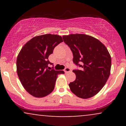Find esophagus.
Returning a JSON list of instances; mask_svg holds the SVG:
<instances>
[{"mask_svg":"<svg viewBox=\"0 0 126 126\" xmlns=\"http://www.w3.org/2000/svg\"><path fill=\"white\" fill-rule=\"evenodd\" d=\"M64 71L65 73H67V72H69L71 71V69H70L69 67H66L64 69Z\"/></svg>","mask_w":126,"mask_h":126,"instance_id":"obj_1","label":"esophagus"}]
</instances>
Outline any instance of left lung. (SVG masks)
Instances as JSON below:
<instances>
[{
  "mask_svg": "<svg viewBox=\"0 0 126 126\" xmlns=\"http://www.w3.org/2000/svg\"><path fill=\"white\" fill-rule=\"evenodd\" d=\"M63 38L73 53V63L81 67L73 70L76 79L69 84L70 90L79 98L92 97L110 75L111 58L107 48L98 39L85 34L63 35Z\"/></svg>",
  "mask_w": 126,
  "mask_h": 126,
  "instance_id": "obj_1",
  "label": "left lung"
}]
</instances>
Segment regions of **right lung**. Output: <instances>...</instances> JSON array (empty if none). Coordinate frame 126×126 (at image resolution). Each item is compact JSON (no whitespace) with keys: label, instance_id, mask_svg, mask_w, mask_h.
I'll return each instance as SVG.
<instances>
[{"label":"right lung","instance_id":"right-lung-1","mask_svg":"<svg viewBox=\"0 0 126 126\" xmlns=\"http://www.w3.org/2000/svg\"><path fill=\"white\" fill-rule=\"evenodd\" d=\"M63 41L61 36L48 34L34 37L23 46L17 57V73L30 94L37 98L50 94L57 75L64 73L48 67L53 63L48 59L55 47Z\"/></svg>","mask_w":126,"mask_h":126}]
</instances>
